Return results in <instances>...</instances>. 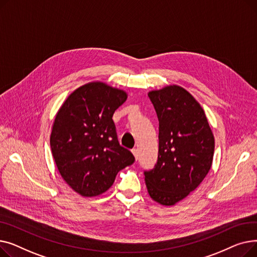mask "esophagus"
Returning <instances> with one entry per match:
<instances>
[{"label": "esophagus", "instance_id": "obj_1", "mask_svg": "<svg viewBox=\"0 0 257 257\" xmlns=\"http://www.w3.org/2000/svg\"><path fill=\"white\" fill-rule=\"evenodd\" d=\"M132 153H133L134 157H136V159L138 160L139 159V151H138V149H136V148H134V149H132Z\"/></svg>", "mask_w": 257, "mask_h": 257}]
</instances>
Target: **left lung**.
<instances>
[{"label":"left lung","mask_w":257,"mask_h":257,"mask_svg":"<svg viewBox=\"0 0 257 257\" xmlns=\"http://www.w3.org/2000/svg\"><path fill=\"white\" fill-rule=\"evenodd\" d=\"M159 121L157 163L145 171L150 197L174 205L195 191L210 170L214 139L203 108L184 88L150 91Z\"/></svg>","instance_id":"left-lung-1"}]
</instances>
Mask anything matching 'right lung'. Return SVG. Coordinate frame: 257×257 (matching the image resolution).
<instances>
[{
	"label": "right lung",
	"mask_w": 257,
	"mask_h": 257,
	"mask_svg": "<svg viewBox=\"0 0 257 257\" xmlns=\"http://www.w3.org/2000/svg\"><path fill=\"white\" fill-rule=\"evenodd\" d=\"M126 99L123 90L92 82L71 93L56 114L52 154L64 181L81 196L105 193L116 174L136 160L119 145L112 119Z\"/></svg>",
	"instance_id": "add662e5"
}]
</instances>
